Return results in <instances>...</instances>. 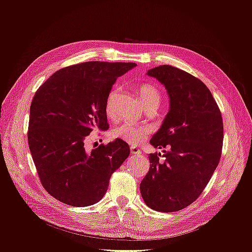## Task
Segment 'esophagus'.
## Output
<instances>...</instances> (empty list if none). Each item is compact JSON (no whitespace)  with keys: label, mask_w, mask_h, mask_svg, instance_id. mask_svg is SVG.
Segmentation results:
<instances>
[{"label":"esophagus","mask_w":252,"mask_h":252,"mask_svg":"<svg viewBox=\"0 0 252 252\" xmlns=\"http://www.w3.org/2000/svg\"><path fill=\"white\" fill-rule=\"evenodd\" d=\"M130 151H131V154L134 155V156H141L142 155V151L139 148H136V147H131Z\"/></svg>","instance_id":"34e87169"}]
</instances>
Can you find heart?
<instances>
[{
    "label": "heart",
    "instance_id": "b5f03b06",
    "mask_svg": "<svg viewBox=\"0 0 252 252\" xmlns=\"http://www.w3.org/2000/svg\"><path fill=\"white\" fill-rule=\"evenodd\" d=\"M136 91H138V95L141 103L146 108H149V107L158 108V106L159 105V103H161V100H162L161 93H159V90L156 86L152 85V84H148V83L142 84V85L138 87V90ZM119 94H120L119 88L113 89L109 94L107 100H106L105 112H106V116L110 119L114 117V103H116ZM149 133H150V128L147 126L135 125V124L125 122V123H122L114 128L111 132V135L113 139L122 140L131 145H139L147 139Z\"/></svg>",
    "mask_w": 252,
    "mask_h": 252
}]
</instances>
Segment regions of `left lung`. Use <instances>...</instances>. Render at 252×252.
<instances>
[{
	"mask_svg": "<svg viewBox=\"0 0 252 252\" xmlns=\"http://www.w3.org/2000/svg\"><path fill=\"white\" fill-rule=\"evenodd\" d=\"M147 74L163 84L170 102L150 143L168 150H164L163 162L159 154L149 155L141 194L151 209L179 211L199 197L219 165L224 139L222 114L207 86L190 73L161 65Z\"/></svg>",
	"mask_w": 252,
	"mask_h": 252,
	"instance_id": "left-lung-1",
	"label": "left lung"
}]
</instances>
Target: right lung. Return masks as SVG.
Here are the masks:
<instances>
[{
	"instance_id": "1",
	"label": "right lung",
	"mask_w": 252,
	"mask_h": 252,
	"mask_svg": "<svg viewBox=\"0 0 252 252\" xmlns=\"http://www.w3.org/2000/svg\"><path fill=\"white\" fill-rule=\"evenodd\" d=\"M135 63L85 62L53 73L30 105L28 145L43 187L74 207L97 203L111 174L130 154L116 140L87 152L84 142L98 128L107 130L106 100L112 85Z\"/></svg>"
}]
</instances>
